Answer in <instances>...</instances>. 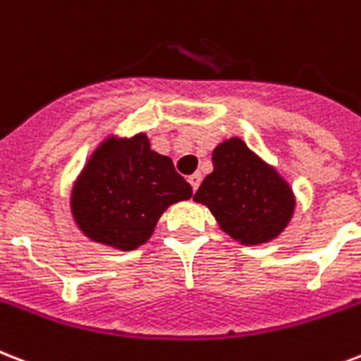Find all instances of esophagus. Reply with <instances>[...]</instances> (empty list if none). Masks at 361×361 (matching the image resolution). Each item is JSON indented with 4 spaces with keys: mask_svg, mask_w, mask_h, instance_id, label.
<instances>
[{
    "mask_svg": "<svg viewBox=\"0 0 361 361\" xmlns=\"http://www.w3.org/2000/svg\"><path fill=\"white\" fill-rule=\"evenodd\" d=\"M200 181H202V176H200V174H192V176H189V183H191L192 191H197V189H199Z\"/></svg>",
    "mask_w": 361,
    "mask_h": 361,
    "instance_id": "obj_1",
    "label": "esophagus"
}]
</instances>
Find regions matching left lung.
<instances>
[{
  "label": "left lung",
  "instance_id": "left-lung-1",
  "mask_svg": "<svg viewBox=\"0 0 361 361\" xmlns=\"http://www.w3.org/2000/svg\"><path fill=\"white\" fill-rule=\"evenodd\" d=\"M212 164L195 200L210 208L225 233L242 244H261L284 229L293 212L290 185L242 140L217 145Z\"/></svg>",
  "mask_w": 361,
  "mask_h": 361
}]
</instances>
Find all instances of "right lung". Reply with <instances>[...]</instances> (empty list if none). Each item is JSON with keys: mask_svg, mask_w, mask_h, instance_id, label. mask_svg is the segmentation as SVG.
I'll return each mask as SVG.
<instances>
[{"mask_svg": "<svg viewBox=\"0 0 361 361\" xmlns=\"http://www.w3.org/2000/svg\"><path fill=\"white\" fill-rule=\"evenodd\" d=\"M191 195L169 157L151 151L140 134L102 144L77 181L71 208L89 238L134 250L149 238L162 212Z\"/></svg>", "mask_w": 361, "mask_h": 361, "instance_id": "right-lung-1", "label": "right lung"}]
</instances>
